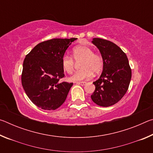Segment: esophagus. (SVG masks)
Returning <instances> with one entry per match:
<instances>
[{"mask_svg": "<svg viewBox=\"0 0 153 153\" xmlns=\"http://www.w3.org/2000/svg\"><path fill=\"white\" fill-rule=\"evenodd\" d=\"M76 83L77 84L82 85V86H84V85L86 84V82H76Z\"/></svg>", "mask_w": 153, "mask_h": 153, "instance_id": "esophagus-1", "label": "esophagus"}]
</instances>
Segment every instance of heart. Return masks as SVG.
<instances>
[{
  "label": "heart",
  "mask_w": 153,
  "mask_h": 153,
  "mask_svg": "<svg viewBox=\"0 0 153 153\" xmlns=\"http://www.w3.org/2000/svg\"><path fill=\"white\" fill-rule=\"evenodd\" d=\"M72 58L76 61H81L79 67L81 69L69 77L71 81L77 82L89 79L93 72L98 73L103 66V59L99 54L94 53L91 48L87 46H76L72 51ZM61 65L66 73L71 74L75 69V63L71 56L64 55L61 59Z\"/></svg>",
  "instance_id": "b5f03b06"
}]
</instances>
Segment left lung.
Instances as JSON below:
<instances>
[{"instance_id": "8db88e82", "label": "left lung", "mask_w": 153, "mask_h": 153, "mask_svg": "<svg viewBox=\"0 0 153 153\" xmlns=\"http://www.w3.org/2000/svg\"><path fill=\"white\" fill-rule=\"evenodd\" d=\"M92 42L99 49L103 59L102 74L93 82L95 90L92 101L107 107L120 101L128 89L131 70L126 53L115 44L94 38Z\"/></svg>"}]
</instances>
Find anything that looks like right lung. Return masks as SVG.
Returning a JSON list of instances; mask_svg holds the SVG:
<instances>
[{
  "instance_id": "1",
  "label": "right lung",
  "mask_w": 153,
  "mask_h": 153,
  "mask_svg": "<svg viewBox=\"0 0 153 153\" xmlns=\"http://www.w3.org/2000/svg\"><path fill=\"white\" fill-rule=\"evenodd\" d=\"M77 38L54 39L36 45L23 63L22 86L31 101L44 110H55L66 100L73 83L61 82L65 76L61 59Z\"/></svg>"
}]
</instances>
